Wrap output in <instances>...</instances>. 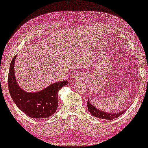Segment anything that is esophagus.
<instances>
[{"label":"esophagus","mask_w":148,"mask_h":148,"mask_svg":"<svg viewBox=\"0 0 148 148\" xmlns=\"http://www.w3.org/2000/svg\"><path fill=\"white\" fill-rule=\"evenodd\" d=\"M86 77L84 76V74H82V73H78L75 75V79L77 80H84Z\"/></svg>","instance_id":"esophagus-1"}]
</instances>
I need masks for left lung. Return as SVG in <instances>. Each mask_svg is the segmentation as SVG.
<instances>
[{
	"instance_id": "obj_1",
	"label": "left lung",
	"mask_w": 148,
	"mask_h": 148,
	"mask_svg": "<svg viewBox=\"0 0 148 148\" xmlns=\"http://www.w3.org/2000/svg\"><path fill=\"white\" fill-rule=\"evenodd\" d=\"M87 107H88V109L90 113L92 114L93 116H96V117L103 119H114L120 115H121L123 113H124L126 111V109L123 110V111L119 112V113H107V112L102 111L101 110L97 109V108L95 107L92 104L90 103L89 101V99L87 101Z\"/></svg>"
}]
</instances>
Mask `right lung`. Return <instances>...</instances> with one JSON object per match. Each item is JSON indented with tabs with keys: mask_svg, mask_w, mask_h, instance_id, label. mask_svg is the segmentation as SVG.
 <instances>
[{
	"mask_svg": "<svg viewBox=\"0 0 148 148\" xmlns=\"http://www.w3.org/2000/svg\"><path fill=\"white\" fill-rule=\"evenodd\" d=\"M16 56L12 58L8 75V86L14 103L21 111L32 118L42 119L52 115L58 106V91L67 85L68 81L53 83L37 92H26L18 86L14 76Z\"/></svg>",
	"mask_w": 148,
	"mask_h": 148,
	"instance_id": "obj_1",
	"label": "right lung"
}]
</instances>
